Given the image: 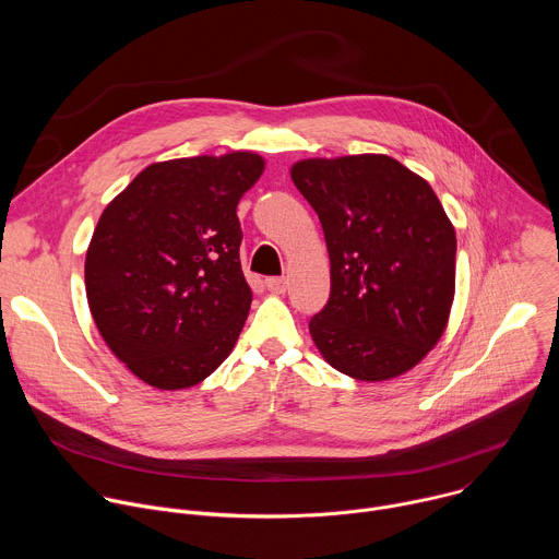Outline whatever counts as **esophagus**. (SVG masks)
<instances>
[{"label":"esophagus","mask_w":559,"mask_h":559,"mask_svg":"<svg viewBox=\"0 0 559 559\" xmlns=\"http://www.w3.org/2000/svg\"><path fill=\"white\" fill-rule=\"evenodd\" d=\"M265 287L274 294H283L287 289V281L278 278V276H270V278H265Z\"/></svg>","instance_id":"34e87169"}]
</instances>
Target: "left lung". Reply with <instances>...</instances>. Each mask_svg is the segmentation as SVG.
Returning <instances> with one entry per match:
<instances>
[{"mask_svg":"<svg viewBox=\"0 0 559 559\" xmlns=\"http://www.w3.org/2000/svg\"><path fill=\"white\" fill-rule=\"evenodd\" d=\"M292 181L321 218L332 263L309 334L323 358L376 382L440 341L455 289V229L431 186L386 154L307 158Z\"/></svg>","mask_w":559,"mask_h":559,"instance_id":"left-lung-1","label":"left lung"}]
</instances>
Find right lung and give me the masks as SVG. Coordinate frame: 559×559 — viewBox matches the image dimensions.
I'll use <instances>...</instances> for the list:
<instances>
[{
  "label": "right lung",
  "mask_w": 559,
  "mask_h": 559,
  "mask_svg": "<svg viewBox=\"0 0 559 559\" xmlns=\"http://www.w3.org/2000/svg\"><path fill=\"white\" fill-rule=\"evenodd\" d=\"M254 152L152 164L104 210L86 254V294L112 354L156 389H186L231 352L252 305L241 197Z\"/></svg>",
  "instance_id": "add662e5"
}]
</instances>
